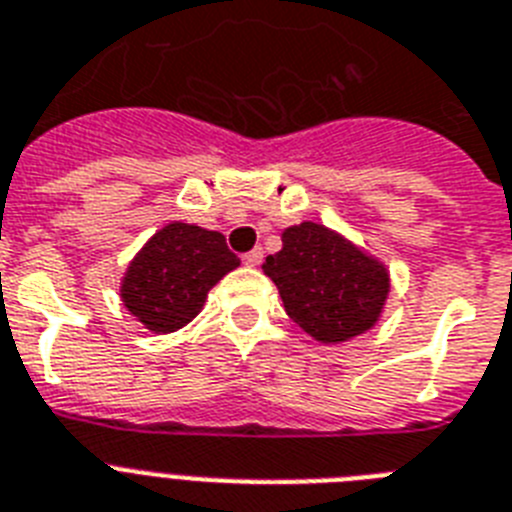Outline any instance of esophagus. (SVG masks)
<instances>
[{
	"label": "esophagus",
	"instance_id": "1",
	"mask_svg": "<svg viewBox=\"0 0 512 512\" xmlns=\"http://www.w3.org/2000/svg\"><path fill=\"white\" fill-rule=\"evenodd\" d=\"M242 260H244V265H249V268H257V265L263 263V249H260V247L249 249V252L242 257Z\"/></svg>",
	"mask_w": 512,
	"mask_h": 512
}]
</instances>
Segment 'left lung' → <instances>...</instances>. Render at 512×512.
I'll return each mask as SVG.
<instances>
[{"mask_svg":"<svg viewBox=\"0 0 512 512\" xmlns=\"http://www.w3.org/2000/svg\"><path fill=\"white\" fill-rule=\"evenodd\" d=\"M281 242V252L265 257L263 270L304 333L320 343H341L375 325L390 291L385 265L312 221L283 231Z\"/></svg>","mask_w":512,"mask_h":512,"instance_id":"1","label":"left lung"}]
</instances>
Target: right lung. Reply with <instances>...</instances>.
Wrapping results in <instances>:
<instances>
[{
    "instance_id": "obj_1",
    "label": "right lung",
    "mask_w": 512,
    "mask_h": 512,
    "mask_svg": "<svg viewBox=\"0 0 512 512\" xmlns=\"http://www.w3.org/2000/svg\"><path fill=\"white\" fill-rule=\"evenodd\" d=\"M239 257L218 231L169 223L150 236L122 281V302L153 333H174L203 309L208 291Z\"/></svg>"
}]
</instances>
